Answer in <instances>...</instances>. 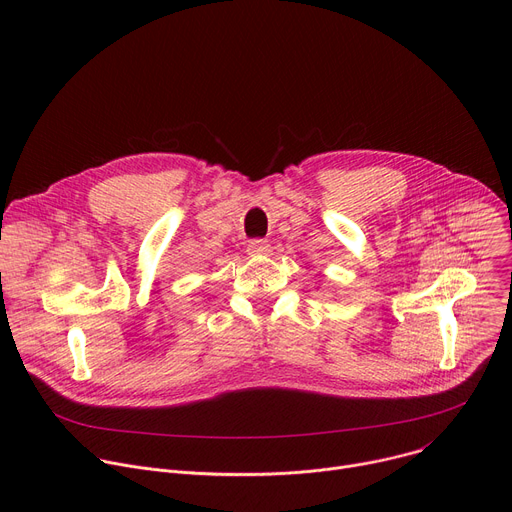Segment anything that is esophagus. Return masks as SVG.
<instances>
[{
    "label": "esophagus",
    "mask_w": 512,
    "mask_h": 512,
    "mask_svg": "<svg viewBox=\"0 0 512 512\" xmlns=\"http://www.w3.org/2000/svg\"><path fill=\"white\" fill-rule=\"evenodd\" d=\"M270 252V244L264 240H254L248 244V254L250 256H266Z\"/></svg>",
    "instance_id": "obj_1"
}]
</instances>
